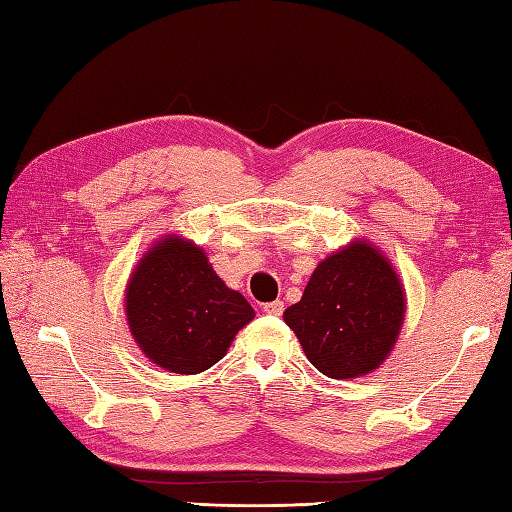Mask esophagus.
Here are the masks:
<instances>
[{
    "mask_svg": "<svg viewBox=\"0 0 512 512\" xmlns=\"http://www.w3.org/2000/svg\"><path fill=\"white\" fill-rule=\"evenodd\" d=\"M264 312L272 314V316H281L283 312V301H270L264 305Z\"/></svg>",
    "mask_w": 512,
    "mask_h": 512,
    "instance_id": "1",
    "label": "esophagus"
}]
</instances>
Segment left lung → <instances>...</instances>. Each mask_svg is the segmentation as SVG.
I'll use <instances>...</instances> for the list:
<instances>
[{
    "label": "left lung",
    "instance_id": "left-lung-1",
    "mask_svg": "<svg viewBox=\"0 0 512 512\" xmlns=\"http://www.w3.org/2000/svg\"><path fill=\"white\" fill-rule=\"evenodd\" d=\"M406 290L395 266L364 237L327 255L283 320L320 373L355 379L382 366L401 334Z\"/></svg>",
    "mask_w": 512,
    "mask_h": 512
}]
</instances>
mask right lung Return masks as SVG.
<instances>
[{"label": "right lung", "mask_w": 512, "mask_h": 512, "mask_svg": "<svg viewBox=\"0 0 512 512\" xmlns=\"http://www.w3.org/2000/svg\"><path fill=\"white\" fill-rule=\"evenodd\" d=\"M124 307L141 353L178 375L220 362L237 331L255 318L251 303L216 275L207 253L181 235H163L137 261Z\"/></svg>", "instance_id": "obj_1"}]
</instances>
